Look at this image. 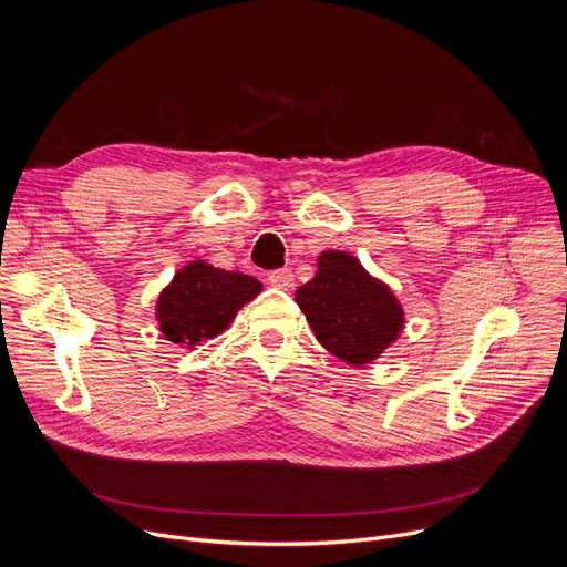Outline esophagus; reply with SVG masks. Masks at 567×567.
<instances>
[{
  "mask_svg": "<svg viewBox=\"0 0 567 567\" xmlns=\"http://www.w3.org/2000/svg\"><path fill=\"white\" fill-rule=\"evenodd\" d=\"M266 280L276 289H289L293 285V274H291V268H276V271L268 274Z\"/></svg>",
  "mask_w": 567,
  "mask_h": 567,
  "instance_id": "esophagus-1",
  "label": "esophagus"
}]
</instances>
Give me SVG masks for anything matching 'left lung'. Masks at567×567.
Instances as JSON below:
<instances>
[{"label":"left lung","mask_w":567,"mask_h":567,"mask_svg":"<svg viewBox=\"0 0 567 567\" xmlns=\"http://www.w3.org/2000/svg\"><path fill=\"white\" fill-rule=\"evenodd\" d=\"M310 329L340 361L361 368L398 340L404 312L393 291L372 278L349 252L326 250L317 276L296 289Z\"/></svg>","instance_id":"obj_1"}]
</instances>
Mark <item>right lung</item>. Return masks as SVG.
Listing matches in <instances>:
<instances>
[{
  "mask_svg": "<svg viewBox=\"0 0 567 567\" xmlns=\"http://www.w3.org/2000/svg\"><path fill=\"white\" fill-rule=\"evenodd\" d=\"M259 291L261 282L250 276L190 261L158 296L161 331L174 344L195 347L220 336L234 315Z\"/></svg>",
  "mask_w": 567,
  "mask_h": 567,
  "instance_id": "right-lung-1",
  "label": "right lung"
}]
</instances>
